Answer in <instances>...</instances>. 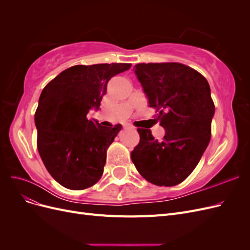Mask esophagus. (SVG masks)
I'll list each match as a JSON object with an SVG mask.
<instances>
[{
    "label": "esophagus",
    "instance_id": "1",
    "mask_svg": "<svg viewBox=\"0 0 250 250\" xmlns=\"http://www.w3.org/2000/svg\"><path fill=\"white\" fill-rule=\"evenodd\" d=\"M124 127L126 128V129H132V130H134V127H133V126H131L130 124H125V125H124Z\"/></svg>",
    "mask_w": 250,
    "mask_h": 250
}]
</instances>
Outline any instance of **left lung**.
Wrapping results in <instances>:
<instances>
[{"label": "left lung", "instance_id": "8db88e82", "mask_svg": "<svg viewBox=\"0 0 250 250\" xmlns=\"http://www.w3.org/2000/svg\"><path fill=\"white\" fill-rule=\"evenodd\" d=\"M134 73L149 106L166 134L154 140L149 129H138L139 145L131 160L141 175L156 186L184 181L198 165L210 140L215 105L208 80L192 67L178 62L138 63Z\"/></svg>", "mask_w": 250, "mask_h": 250}]
</instances>
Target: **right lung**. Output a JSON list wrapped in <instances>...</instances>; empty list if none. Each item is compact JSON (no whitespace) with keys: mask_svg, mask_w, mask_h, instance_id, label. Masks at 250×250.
<instances>
[{"mask_svg":"<svg viewBox=\"0 0 250 250\" xmlns=\"http://www.w3.org/2000/svg\"><path fill=\"white\" fill-rule=\"evenodd\" d=\"M130 66L74 65L42 89L34 117L37 149L44 167L62 187L83 190L101 178L106 150L122 126H101L87 113L99 109L110 78Z\"/></svg>","mask_w":250,"mask_h":250,"instance_id":"add662e5","label":"right lung"}]
</instances>
